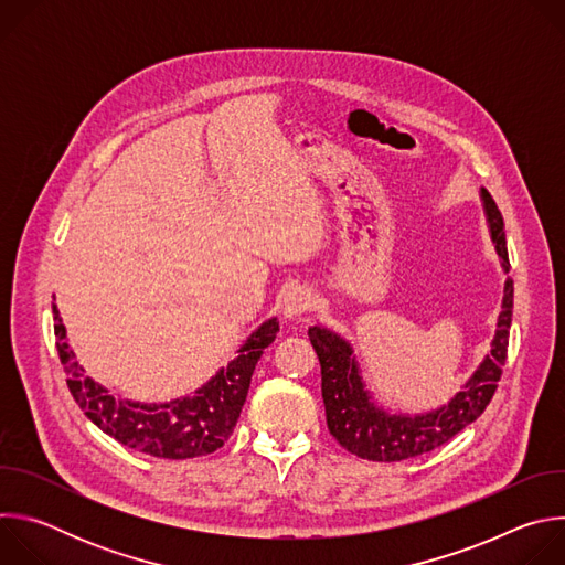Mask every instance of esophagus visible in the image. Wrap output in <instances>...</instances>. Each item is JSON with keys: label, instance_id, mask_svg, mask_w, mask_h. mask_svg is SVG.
I'll list each match as a JSON object with an SVG mask.
<instances>
[{"label": "esophagus", "instance_id": "esophagus-1", "mask_svg": "<svg viewBox=\"0 0 565 565\" xmlns=\"http://www.w3.org/2000/svg\"><path fill=\"white\" fill-rule=\"evenodd\" d=\"M312 306V295L310 290L301 288V286H295L290 290L284 292V299H281V312L286 319H299L301 315H306Z\"/></svg>", "mask_w": 565, "mask_h": 565}]
</instances>
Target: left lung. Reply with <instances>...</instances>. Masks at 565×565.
Listing matches in <instances>:
<instances>
[{
    "instance_id": "obj_1",
    "label": "left lung",
    "mask_w": 565,
    "mask_h": 565,
    "mask_svg": "<svg viewBox=\"0 0 565 565\" xmlns=\"http://www.w3.org/2000/svg\"><path fill=\"white\" fill-rule=\"evenodd\" d=\"M480 194L482 205H486L492 241L503 262V270L510 273L503 216L488 190H482ZM512 306L514 281L512 277H508L492 351L465 382L462 391L451 397L449 405H443L440 409L420 416L386 414L384 409L375 407L369 391L364 388L351 347L329 329H308L310 344L321 364V397H324L327 425L333 438L347 451L377 462L416 458L451 440L458 431H462L488 409L499 386L503 364L508 360Z\"/></svg>"
}]
</instances>
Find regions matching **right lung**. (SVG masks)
Listing matches in <instances>:
<instances>
[{
    "label": "right lung",
    "mask_w": 565,
    "mask_h": 565,
    "mask_svg": "<svg viewBox=\"0 0 565 565\" xmlns=\"http://www.w3.org/2000/svg\"><path fill=\"white\" fill-rule=\"evenodd\" d=\"M53 319L57 355L77 407L120 445L170 460L196 458L223 447L246 402L253 371L264 349H268L279 333V321L275 317L264 321L236 351L238 355L194 395L163 402V405H140L131 399H116L105 386L85 375V369L75 362V355L68 349L55 303Z\"/></svg>",
    "instance_id": "add662e5"
}]
</instances>
